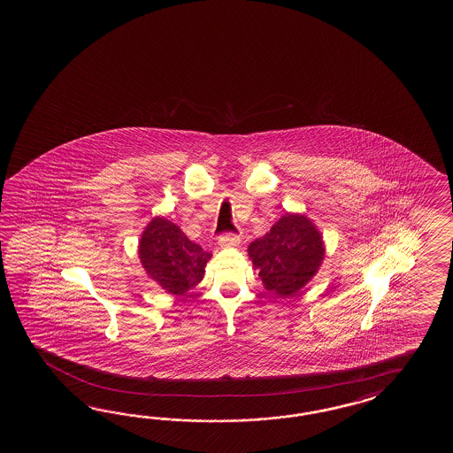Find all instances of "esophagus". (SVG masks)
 <instances>
[{
	"label": "esophagus",
	"instance_id": "esophagus-1",
	"mask_svg": "<svg viewBox=\"0 0 453 453\" xmlns=\"http://www.w3.org/2000/svg\"><path fill=\"white\" fill-rule=\"evenodd\" d=\"M240 234H236V233H226V234H222L220 238H219V246L220 248H233V246H238L240 244Z\"/></svg>",
	"mask_w": 453,
	"mask_h": 453
}]
</instances>
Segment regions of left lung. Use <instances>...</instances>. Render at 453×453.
<instances>
[{
    "mask_svg": "<svg viewBox=\"0 0 453 453\" xmlns=\"http://www.w3.org/2000/svg\"><path fill=\"white\" fill-rule=\"evenodd\" d=\"M267 291L280 298L298 293L318 273L326 248L316 225L301 213H287L248 248Z\"/></svg>",
    "mask_w": 453,
    "mask_h": 453,
    "instance_id": "8db88e82",
    "label": "left lung"
}]
</instances>
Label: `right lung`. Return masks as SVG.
Instances as JSON below:
<instances>
[{"label":"right lung","mask_w":453,"mask_h":453,"mask_svg":"<svg viewBox=\"0 0 453 453\" xmlns=\"http://www.w3.org/2000/svg\"><path fill=\"white\" fill-rule=\"evenodd\" d=\"M211 257V252L188 240L180 226L164 217H155L139 241V259L147 275L178 296L203 279Z\"/></svg>","instance_id":"1"}]
</instances>
